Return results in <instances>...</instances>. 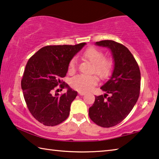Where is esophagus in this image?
<instances>
[{
  "label": "esophagus",
  "instance_id": "obj_1",
  "mask_svg": "<svg viewBox=\"0 0 159 159\" xmlns=\"http://www.w3.org/2000/svg\"><path fill=\"white\" fill-rule=\"evenodd\" d=\"M78 93H79L80 96H84V95L86 94L84 92H78Z\"/></svg>",
  "mask_w": 159,
  "mask_h": 159
}]
</instances>
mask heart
<instances>
[{
    "instance_id": "b5f03b06",
    "label": "heart",
    "mask_w": 159,
    "mask_h": 159,
    "mask_svg": "<svg viewBox=\"0 0 159 159\" xmlns=\"http://www.w3.org/2000/svg\"><path fill=\"white\" fill-rule=\"evenodd\" d=\"M83 58L89 60L93 64L92 71L103 79L107 78L111 75L113 64L111 60L103 58V53L99 49L90 47L82 53ZM77 60L72 58L69 64L70 71H74L76 67ZM98 77L94 75H79L72 78L70 84L74 89L80 92H89L97 84Z\"/></svg>"
}]
</instances>
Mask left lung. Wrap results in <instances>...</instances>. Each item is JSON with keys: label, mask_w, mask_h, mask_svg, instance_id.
<instances>
[{"label": "left lung", "mask_w": 159, "mask_h": 159, "mask_svg": "<svg viewBox=\"0 0 159 159\" xmlns=\"http://www.w3.org/2000/svg\"><path fill=\"white\" fill-rule=\"evenodd\" d=\"M95 44L109 48L114 65L110 79L101 87L106 93L95 97L89 115L98 125L111 127L123 121L136 104L141 74L134 56L123 44L112 40L98 41Z\"/></svg>", "instance_id": "1"}]
</instances>
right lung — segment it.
I'll list each match as a JSON object with an SVG mask.
<instances>
[{
	"mask_svg": "<svg viewBox=\"0 0 159 159\" xmlns=\"http://www.w3.org/2000/svg\"><path fill=\"white\" fill-rule=\"evenodd\" d=\"M86 43L77 45L47 46L39 49L29 60L21 82L27 108L39 123L55 126L67 118L70 105L77 92L62 82L67 92L60 96L52 91L66 77L70 62Z\"/></svg>",
	"mask_w": 159,
	"mask_h": 159,
	"instance_id": "1",
	"label": "right lung"
}]
</instances>
